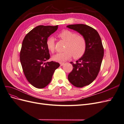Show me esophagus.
<instances>
[{"label":"esophagus","mask_w":124,"mask_h":124,"mask_svg":"<svg viewBox=\"0 0 124 124\" xmlns=\"http://www.w3.org/2000/svg\"><path fill=\"white\" fill-rule=\"evenodd\" d=\"M63 65H64V63H63V62H61V63H60V65H61V66H62Z\"/></svg>","instance_id":"1"}]
</instances>
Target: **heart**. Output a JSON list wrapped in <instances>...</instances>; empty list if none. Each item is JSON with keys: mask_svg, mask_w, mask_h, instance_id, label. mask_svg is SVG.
<instances>
[{"mask_svg": "<svg viewBox=\"0 0 124 124\" xmlns=\"http://www.w3.org/2000/svg\"><path fill=\"white\" fill-rule=\"evenodd\" d=\"M61 38L67 42L65 51L60 52L52 56L53 61L62 62L70 59L72 55L75 58H78L83 56L86 50V42L83 36L78 35L73 31L65 30L59 33ZM46 46L50 51L53 52L55 50V39L50 37L46 40Z\"/></svg>", "mask_w": 124, "mask_h": 124, "instance_id": "obj_1", "label": "heart"}]
</instances>
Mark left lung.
<instances>
[{
  "label": "left lung",
  "instance_id": "left-lung-1",
  "mask_svg": "<svg viewBox=\"0 0 124 124\" xmlns=\"http://www.w3.org/2000/svg\"><path fill=\"white\" fill-rule=\"evenodd\" d=\"M78 32L85 39L86 50L76 63L70 62L73 70L68 75V80L77 87H83L92 83L99 72L104 55L101 38L97 31L85 24L67 26Z\"/></svg>",
  "mask_w": 124,
  "mask_h": 124
}]
</instances>
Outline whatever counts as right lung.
<instances>
[{"instance_id": "right-lung-1", "label": "right lung", "mask_w": 124, "mask_h": 124, "mask_svg": "<svg viewBox=\"0 0 124 124\" xmlns=\"http://www.w3.org/2000/svg\"><path fill=\"white\" fill-rule=\"evenodd\" d=\"M58 25L38 26L25 37L20 52V62L27 81L34 87L43 88L49 84L60 64L47 62L50 55L46 40L55 32Z\"/></svg>"}]
</instances>
